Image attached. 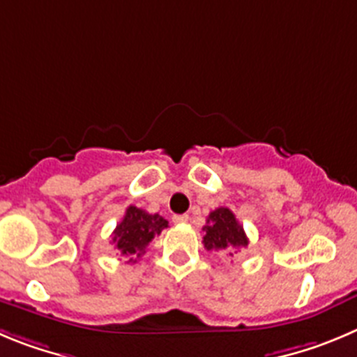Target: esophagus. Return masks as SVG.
I'll return each mask as SVG.
<instances>
[{
  "label": "esophagus",
  "mask_w": 357,
  "mask_h": 357,
  "mask_svg": "<svg viewBox=\"0 0 357 357\" xmlns=\"http://www.w3.org/2000/svg\"><path fill=\"white\" fill-rule=\"evenodd\" d=\"M188 215L186 213H183V215H174V217H172V220H174L176 224H185V222H188Z\"/></svg>",
  "instance_id": "1"
}]
</instances>
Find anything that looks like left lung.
I'll return each mask as SVG.
<instances>
[{
	"mask_svg": "<svg viewBox=\"0 0 357 357\" xmlns=\"http://www.w3.org/2000/svg\"><path fill=\"white\" fill-rule=\"evenodd\" d=\"M202 231H204L202 243L208 250H222L233 256L234 249L249 245L245 231L229 208H217L211 211Z\"/></svg>",
	"mask_w": 357,
	"mask_h": 357,
	"instance_id": "left-lung-1",
	"label": "left lung"
}]
</instances>
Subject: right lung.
<instances>
[{
  "instance_id": "obj_1",
  "label": "right lung",
  "mask_w": 357,
  "mask_h": 357,
  "mask_svg": "<svg viewBox=\"0 0 357 357\" xmlns=\"http://www.w3.org/2000/svg\"><path fill=\"white\" fill-rule=\"evenodd\" d=\"M165 227H169V222L162 215L147 213L146 210L137 206H128L123 220L115 227L112 242L121 255L130 256V261H133V258H140L146 252L151 240Z\"/></svg>"
}]
</instances>
